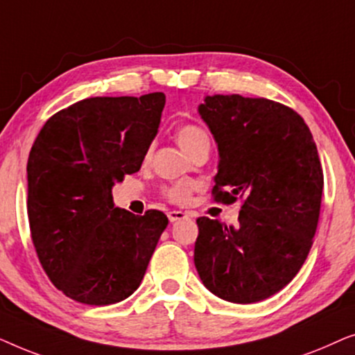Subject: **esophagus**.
Wrapping results in <instances>:
<instances>
[{
    "label": "esophagus",
    "mask_w": 355,
    "mask_h": 355,
    "mask_svg": "<svg viewBox=\"0 0 355 355\" xmlns=\"http://www.w3.org/2000/svg\"><path fill=\"white\" fill-rule=\"evenodd\" d=\"M168 218H169V221L171 223H174V221H179V220H184V218H187V215L184 211H169L168 213Z\"/></svg>",
    "instance_id": "1"
}]
</instances>
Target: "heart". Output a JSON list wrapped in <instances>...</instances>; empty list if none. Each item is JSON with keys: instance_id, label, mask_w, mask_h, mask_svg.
Listing matches in <instances>:
<instances>
[{"instance_id": "heart-1", "label": "heart", "mask_w": 355, "mask_h": 355, "mask_svg": "<svg viewBox=\"0 0 355 355\" xmlns=\"http://www.w3.org/2000/svg\"><path fill=\"white\" fill-rule=\"evenodd\" d=\"M176 140H178L179 147H181L187 155L191 153L193 148H197L198 145L210 142L208 134L200 128V125H197V124L181 125V128L176 130ZM163 193L169 202L184 203L189 200V197H191V186L186 182H178V184H173V186L164 189Z\"/></svg>"}]
</instances>
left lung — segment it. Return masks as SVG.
Masks as SVG:
<instances>
[{"label":"left lung","instance_id":"obj_1","mask_svg":"<svg viewBox=\"0 0 355 355\" xmlns=\"http://www.w3.org/2000/svg\"><path fill=\"white\" fill-rule=\"evenodd\" d=\"M198 114L220 153L213 197L242 207L237 227L198 218L193 263L220 299L260 302L293 281L312 247L323 192L317 145L294 110L266 98L205 96Z\"/></svg>","mask_w":355,"mask_h":355}]
</instances>
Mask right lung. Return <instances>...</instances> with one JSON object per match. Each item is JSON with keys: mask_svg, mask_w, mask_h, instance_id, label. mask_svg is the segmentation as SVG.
Returning <instances> with one entry per match:
<instances>
[{"mask_svg": "<svg viewBox=\"0 0 355 355\" xmlns=\"http://www.w3.org/2000/svg\"><path fill=\"white\" fill-rule=\"evenodd\" d=\"M166 96H95L58 111L27 162V213L38 260L58 289L87 305L128 299L142 283L168 216L114 207L111 189L137 173Z\"/></svg>", "mask_w": 355, "mask_h": 355, "instance_id": "add662e5", "label": "right lung"}]
</instances>
